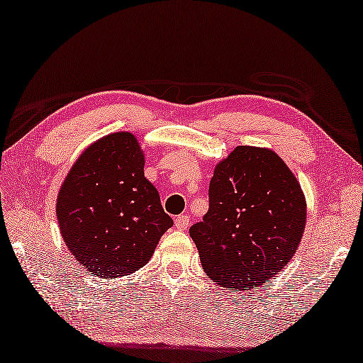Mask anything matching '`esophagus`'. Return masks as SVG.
I'll return each instance as SVG.
<instances>
[{
    "mask_svg": "<svg viewBox=\"0 0 363 363\" xmlns=\"http://www.w3.org/2000/svg\"><path fill=\"white\" fill-rule=\"evenodd\" d=\"M189 225H190V217H187V215H179V217H176L174 220V226L179 230H186Z\"/></svg>",
    "mask_w": 363,
    "mask_h": 363,
    "instance_id": "obj_1",
    "label": "esophagus"
}]
</instances>
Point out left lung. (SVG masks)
<instances>
[{
    "mask_svg": "<svg viewBox=\"0 0 363 363\" xmlns=\"http://www.w3.org/2000/svg\"><path fill=\"white\" fill-rule=\"evenodd\" d=\"M306 228V198L272 150L237 146L215 167L209 211L190 228L207 276L251 290L289 264Z\"/></svg>",
    "mask_w": 363,
    "mask_h": 363,
    "instance_id": "1",
    "label": "left lung"
}]
</instances>
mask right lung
Masks as SVG:
<instances>
[{
    "label": "right lung",
    "instance_id": "right-lung-1",
    "mask_svg": "<svg viewBox=\"0 0 363 363\" xmlns=\"http://www.w3.org/2000/svg\"><path fill=\"white\" fill-rule=\"evenodd\" d=\"M143 165L133 134H109L81 154L59 190L60 234L91 274L118 277L137 272L173 226Z\"/></svg>",
    "mask_w": 363,
    "mask_h": 363
}]
</instances>
